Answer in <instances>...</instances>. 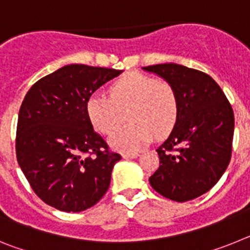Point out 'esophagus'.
Listing matches in <instances>:
<instances>
[{"label": "esophagus", "instance_id": "esophagus-1", "mask_svg": "<svg viewBox=\"0 0 250 250\" xmlns=\"http://www.w3.org/2000/svg\"><path fill=\"white\" fill-rule=\"evenodd\" d=\"M140 155L139 152H131V154H123L124 159H135Z\"/></svg>", "mask_w": 250, "mask_h": 250}]
</instances>
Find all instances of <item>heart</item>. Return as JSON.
<instances>
[{"label":"heart","mask_w":250,"mask_h":250,"mask_svg":"<svg viewBox=\"0 0 250 250\" xmlns=\"http://www.w3.org/2000/svg\"><path fill=\"white\" fill-rule=\"evenodd\" d=\"M131 124L115 130L109 144L115 150L131 154L150 143L154 134L164 136L175 126L179 99L167 81H156L141 72H129L110 86V96L95 92L86 103V112L92 126L110 134L127 111Z\"/></svg>","instance_id":"b5f03b06"}]
</instances>
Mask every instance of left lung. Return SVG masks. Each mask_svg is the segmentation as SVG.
Instances as JSON below:
<instances>
[{
    "label": "left lung",
    "mask_w": 250,
    "mask_h": 250,
    "mask_svg": "<svg viewBox=\"0 0 250 250\" xmlns=\"http://www.w3.org/2000/svg\"><path fill=\"white\" fill-rule=\"evenodd\" d=\"M173 86L179 116L167 140L156 149L158 170L149 178L154 190L178 203L203 195L229 165L234 112L220 86L209 75L178 63L143 67Z\"/></svg>",
    "instance_id": "1"
}]
</instances>
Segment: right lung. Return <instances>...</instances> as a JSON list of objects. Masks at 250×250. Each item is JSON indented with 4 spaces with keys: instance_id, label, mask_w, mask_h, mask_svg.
Segmentation results:
<instances>
[{
    "instance_id": "add662e5",
    "label": "right lung",
    "mask_w": 250,
    "mask_h": 250,
    "mask_svg": "<svg viewBox=\"0 0 250 250\" xmlns=\"http://www.w3.org/2000/svg\"><path fill=\"white\" fill-rule=\"evenodd\" d=\"M123 71L66 65L32 85L20 107L16 156L40 199L61 211L86 210L105 195L121 159L98 132L86 103Z\"/></svg>"
}]
</instances>
